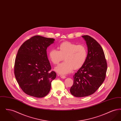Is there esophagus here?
Returning <instances> with one entry per match:
<instances>
[{"label": "esophagus", "mask_w": 121, "mask_h": 121, "mask_svg": "<svg viewBox=\"0 0 121 121\" xmlns=\"http://www.w3.org/2000/svg\"><path fill=\"white\" fill-rule=\"evenodd\" d=\"M60 77H61L62 78H63V79H65V78H66L65 76H64V75H60Z\"/></svg>", "instance_id": "esophagus-1"}]
</instances>
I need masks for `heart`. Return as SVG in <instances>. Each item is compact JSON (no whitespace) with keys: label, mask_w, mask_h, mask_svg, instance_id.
Masks as SVG:
<instances>
[{"label":"heart","mask_w":121,"mask_h":121,"mask_svg":"<svg viewBox=\"0 0 121 121\" xmlns=\"http://www.w3.org/2000/svg\"><path fill=\"white\" fill-rule=\"evenodd\" d=\"M58 51L52 49L48 52V58L54 64H57L63 60L64 62L54 68L60 74H67L73 69H79L86 60L87 50L85 46L69 42H65L58 47Z\"/></svg>","instance_id":"heart-1"}]
</instances>
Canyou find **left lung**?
I'll return each instance as SVG.
<instances>
[{
  "mask_svg": "<svg viewBox=\"0 0 121 121\" xmlns=\"http://www.w3.org/2000/svg\"><path fill=\"white\" fill-rule=\"evenodd\" d=\"M86 42L87 54L85 62L73 76V84L70 92L76 97L92 95L105 80L107 63L101 45L88 35L82 36Z\"/></svg>",
  "mask_w": 121,
  "mask_h": 121,
  "instance_id": "8db88e82",
  "label": "left lung"
}]
</instances>
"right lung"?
<instances>
[{"label":"right lung","instance_id":"right-lung-1","mask_svg":"<svg viewBox=\"0 0 121 121\" xmlns=\"http://www.w3.org/2000/svg\"><path fill=\"white\" fill-rule=\"evenodd\" d=\"M55 39L35 36L25 41L17 51L14 63V75L24 92L36 98H43L49 93L51 82L56 77L50 72L47 49Z\"/></svg>","mask_w":121,"mask_h":121}]
</instances>
